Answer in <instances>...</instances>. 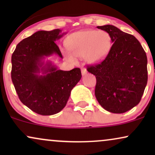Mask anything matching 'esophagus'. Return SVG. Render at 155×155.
Masks as SVG:
<instances>
[{"instance_id":"1","label":"esophagus","mask_w":155,"mask_h":155,"mask_svg":"<svg viewBox=\"0 0 155 155\" xmlns=\"http://www.w3.org/2000/svg\"><path fill=\"white\" fill-rule=\"evenodd\" d=\"M87 73V69L84 68H81V74H82V75L84 76V75H85Z\"/></svg>"}]
</instances>
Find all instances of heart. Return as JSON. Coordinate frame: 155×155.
Masks as SVG:
<instances>
[{"instance_id":"1","label":"heart","mask_w":155,"mask_h":155,"mask_svg":"<svg viewBox=\"0 0 155 155\" xmlns=\"http://www.w3.org/2000/svg\"><path fill=\"white\" fill-rule=\"evenodd\" d=\"M69 51L63 50L64 56L71 61L76 57H84L90 63L104 60L111 47V38L106 31L87 30L74 33L67 41Z\"/></svg>"}]
</instances>
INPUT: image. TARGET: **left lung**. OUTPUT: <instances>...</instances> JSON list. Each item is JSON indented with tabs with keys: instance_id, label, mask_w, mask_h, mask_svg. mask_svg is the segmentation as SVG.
<instances>
[{
	"instance_id": "1",
	"label": "left lung",
	"mask_w": 155,
	"mask_h": 155,
	"mask_svg": "<svg viewBox=\"0 0 155 155\" xmlns=\"http://www.w3.org/2000/svg\"><path fill=\"white\" fill-rule=\"evenodd\" d=\"M97 28L108 33L113 45L101 63L87 70L96 76L95 95L101 106L111 113H124L139 104L144 92L147 54L133 35L111 25Z\"/></svg>"
}]
</instances>
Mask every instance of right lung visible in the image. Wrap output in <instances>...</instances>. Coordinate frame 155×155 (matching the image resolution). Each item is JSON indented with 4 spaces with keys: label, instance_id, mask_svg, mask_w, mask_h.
Listing matches in <instances>:
<instances>
[{
    "label": "right lung",
    "instance_id": "obj_1",
    "mask_svg": "<svg viewBox=\"0 0 155 155\" xmlns=\"http://www.w3.org/2000/svg\"><path fill=\"white\" fill-rule=\"evenodd\" d=\"M60 29L40 31L23 39L12 56V80L19 100L38 114L48 116L65 107L72 89L81 78V70H58L51 62L44 64L45 57L53 54L63 58L55 41ZM41 72L42 75L38 73Z\"/></svg>",
    "mask_w": 155,
    "mask_h": 155
}]
</instances>
